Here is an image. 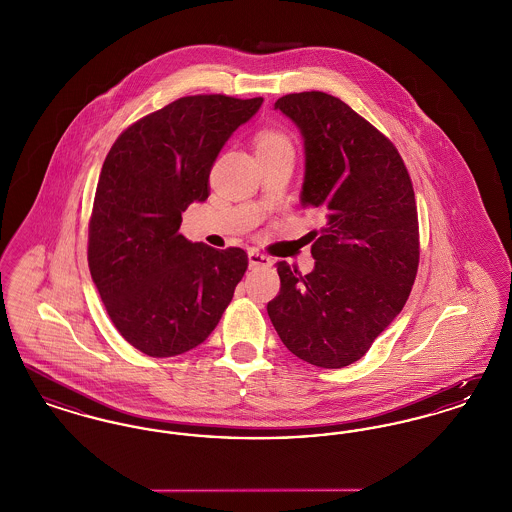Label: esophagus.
Listing matches in <instances>:
<instances>
[{
  "mask_svg": "<svg viewBox=\"0 0 512 512\" xmlns=\"http://www.w3.org/2000/svg\"><path fill=\"white\" fill-rule=\"evenodd\" d=\"M247 257H249V268L270 267V265H272L270 257H267V255L261 253V251H257V249H251V251L247 253Z\"/></svg>",
  "mask_w": 512,
  "mask_h": 512,
  "instance_id": "34e87169",
  "label": "esophagus"
}]
</instances>
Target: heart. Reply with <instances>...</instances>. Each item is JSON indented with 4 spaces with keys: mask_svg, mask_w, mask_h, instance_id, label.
Instances as JSON below:
<instances>
[{
    "mask_svg": "<svg viewBox=\"0 0 512 512\" xmlns=\"http://www.w3.org/2000/svg\"><path fill=\"white\" fill-rule=\"evenodd\" d=\"M255 146L257 149H263V147H276V146H290V140L278 132V130H263L259 132L257 140H255Z\"/></svg>",
    "mask_w": 512,
    "mask_h": 512,
    "instance_id": "1",
    "label": "heart"
}]
</instances>
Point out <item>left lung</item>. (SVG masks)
<instances>
[{
  "mask_svg": "<svg viewBox=\"0 0 512 512\" xmlns=\"http://www.w3.org/2000/svg\"><path fill=\"white\" fill-rule=\"evenodd\" d=\"M305 144L303 207L324 215L315 268L280 261L268 317L295 357L343 368L359 361L405 307L418 270L413 182L390 140L324 92L274 103Z\"/></svg>",
  "mask_w": 512,
  "mask_h": 512,
  "instance_id": "left-lung-1",
  "label": "left lung"
}]
</instances>
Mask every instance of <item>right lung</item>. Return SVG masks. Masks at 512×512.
I'll list each match as a JSON object with an SVG mask.
<instances>
[{
	"label": "right lung",
	"mask_w": 512,
	"mask_h": 512,
	"mask_svg": "<svg viewBox=\"0 0 512 512\" xmlns=\"http://www.w3.org/2000/svg\"><path fill=\"white\" fill-rule=\"evenodd\" d=\"M263 98L186 96L130 124L109 149L88 228V265L122 338L149 357L209 338L247 270L240 247L180 234L182 213L209 197V174Z\"/></svg>",
	"instance_id": "obj_1"
}]
</instances>
